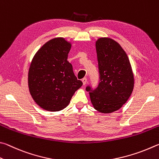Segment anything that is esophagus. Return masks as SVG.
Wrapping results in <instances>:
<instances>
[{"mask_svg":"<svg viewBox=\"0 0 159 159\" xmlns=\"http://www.w3.org/2000/svg\"><path fill=\"white\" fill-rule=\"evenodd\" d=\"M82 82H83V84L85 85L86 84H87V78H86V77H84V78H83V79L82 80Z\"/></svg>","mask_w":159,"mask_h":159,"instance_id":"34e87169","label":"esophagus"}]
</instances>
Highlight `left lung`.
Returning <instances> with one entry per match:
<instances>
[{"mask_svg":"<svg viewBox=\"0 0 159 159\" xmlns=\"http://www.w3.org/2000/svg\"><path fill=\"white\" fill-rule=\"evenodd\" d=\"M99 81L96 88L86 87L94 108L111 113L121 108L134 87L131 66L120 44L110 38H100L96 44Z\"/></svg>","mask_w":159,"mask_h":159,"instance_id":"left-lung-1","label":"left lung"}]
</instances>
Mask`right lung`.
<instances>
[{
    "mask_svg": "<svg viewBox=\"0 0 159 159\" xmlns=\"http://www.w3.org/2000/svg\"><path fill=\"white\" fill-rule=\"evenodd\" d=\"M71 44L62 38L47 42L36 53L29 71L32 98L44 110L55 112L68 106L83 83L68 61Z\"/></svg>",
    "mask_w": 159,
    "mask_h": 159,
    "instance_id": "add662e5",
    "label": "right lung"
}]
</instances>
